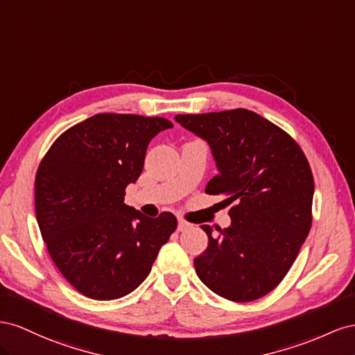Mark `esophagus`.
Returning <instances> with one entry per match:
<instances>
[{"label": "esophagus", "instance_id": "esophagus-1", "mask_svg": "<svg viewBox=\"0 0 355 355\" xmlns=\"http://www.w3.org/2000/svg\"><path fill=\"white\" fill-rule=\"evenodd\" d=\"M191 227H193V225H190L189 221H186L183 218H178V226H177L178 232H186V230H189Z\"/></svg>", "mask_w": 355, "mask_h": 355}]
</instances>
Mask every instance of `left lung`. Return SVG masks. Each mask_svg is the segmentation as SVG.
<instances>
[{"instance_id":"8db88e82","label":"left lung","mask_w":355,"mask_h":355,"mask_svg":"<svg viewBox=\"0 0 355 355\" xmlns=\"http://www.w3.org/2000/svg\"><path fill=\"white\" fill-rule=\"evenodd\" d=\"M175 121L207 141L218 174L208 195L230 208L226 229L202 226L208 247L195 259L199 279L216 295L251 302L275 288L311 229L313 177L290 135L254 111L178 114Z\"/></svg>"}]
</instances>
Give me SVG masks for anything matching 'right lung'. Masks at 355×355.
<instances>
[{
	"label": "right lung",
	"instance_id": "right-lung-1",
	"mask_svg": "<svg viewBox=\"0 0 355 355\" xmlns=\"http://www.w3.org/2000/svg\"><path fill=\"white\" fill-rule=\"evenodd\" d=\"M174 125L164 117L103 113L60 135L38 166L35 212L49 254L67 281L96 300L120 299L151 270L177 227L123 204L146 151Z\"/></svg>",
	"mask_w": 355,
	"mask_h": 355
}]
</instances>
